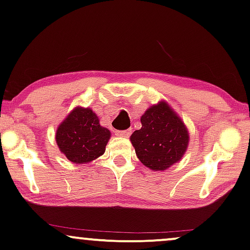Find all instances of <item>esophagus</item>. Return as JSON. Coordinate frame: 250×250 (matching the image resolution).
<instances>
[{
  "label": "esophagus",
  "instance_id": "1",
  "mask_svg": "<svg viewBox=\"0 0 250 250\" xmlns=\"http://www.w3.org/2000/svg\"><path fill=\"white\" fill-rule=\"evenodd\" d=\"M131 134L130 129H127V130H120L116 131V136H120V137H128L129 135Z\"/></svg>",
  "mask_w": 250,
  "mask_h": 250
}]
</instances>
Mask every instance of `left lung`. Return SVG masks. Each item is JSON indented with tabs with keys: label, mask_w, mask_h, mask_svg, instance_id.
I'll list each match as a JSON object with an SVG mask.
<instances>
[{
	"label": "left lung",
	"mask_w": 250,
	"mask_h": 250,
	"mask_svg": "<svg viewBox=\"0 0 250 250\" xmlns=\"http://www.w3.org/2000/svg\"><path fill=\"white\" fill-rule=\"evenodd\" d=\"M142 128L130 142L140 162L152 170H166L187 151L189 131L178 113L165 100L150 106L141 116Z\"/></svg>",
	"instance_id": "obj_1"
}]
</instances>
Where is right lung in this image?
Returning a JSON list of instances; mask_svg holds the SVG:
<instances>
[{
	"mask_svg": "<svg viewBox=\"0 0 250 250\" xmlns=\"http://www.w3.org/2000/svg\"><path fill=\"white\" fill-rule=\"evenodd\" d=\"M110 131L102 127L90 107L76 106L60 123L55 141L61 153L74 164H87L105 153Z\"/></svg>",
	"mask_w": 250,
	"mask_h": 250,
	"instance_id": "add662e5",
	"label": "right lung"
}]
</instances>
